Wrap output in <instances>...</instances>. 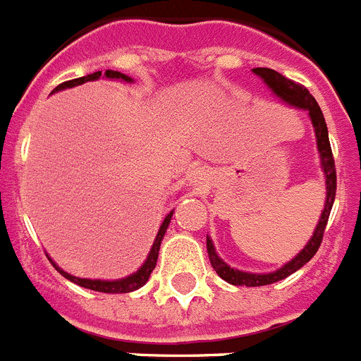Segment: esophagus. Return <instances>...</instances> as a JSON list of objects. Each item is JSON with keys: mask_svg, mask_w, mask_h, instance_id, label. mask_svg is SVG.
<instances>
[{"mask_svg": "<svg viewBox=\"0 0 361 361\" xmlns=\"http://www.w3.org/2000/svg\"><path fill=\"white\" fill-rule=\"evenodd\" d=\"M187 180L188 185H192V187H196L197 190H201L203 187H207L208 180H210V174H208V171L203 169V167H194V169H190L187 173Z\"/></svg>", "mask_w": 361, "mask_h": 361, "instance_id": "1", "label": "esophagus"}]
</instances>
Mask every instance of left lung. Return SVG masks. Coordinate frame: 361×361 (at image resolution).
<instances>
[{
  "label": "left lung",
  "mask_w": 361,
  "mask_h": 361,
  "mask_svg": "<svg viewBox=\"0 0 361 361\" xmlns=\"http://www.w3.org/2000/svg\"><path fill=\"white\" fill-rule=\"evenodd\" d=\"M252 73L257 74L258 78L267 85V89H271V92L276 97L283 101L288 106H294V109L305 110L308 114L310 121H312L313 131H315V140H317V151L319 158H321V169L324 173V181H326V201L324 208L321 212V217H319L317 226L313 230L312 238L306 242L305 247L292 258L290 262H287L285 265H281L279 269L272 272H245L238 271V269L230 267L226 262L222 260L221 257L215 251V245L212 242L210 237H207V251L208 258H210L212 267L215 269L219 276H221L224 281H228L230 285H237V287H264V285H271V283L281 281V279L288 278L290 274H294L295 271L302 267L305 264H308L313 258V255L317 252L319 245L322 242V235H324L326 224H328L329 212H331L333 203H335V192H336V173H335V160H333L331 146H329V137H328V126H326L324 116H322L321 106L317 104L315 97L308 92L302 85L292 82V80L285 78L283 74L276 73L274 69H267V67H257L252 69Z\"/></svg>",
  "instance_id": "left-lung-1"
}]
</instances>
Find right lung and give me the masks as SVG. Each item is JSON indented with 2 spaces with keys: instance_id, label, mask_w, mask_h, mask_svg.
Listing matches in <instances>:
<instances>
[{
  "instance_id": "obj_1",
  "label": "right lung",
  "mask_w": 361,
  "mask_h": 361,
  "mask_svg": "<svg viewBox=\"0 0 361 361\" xmlns=\"http://www.w3.org/2000/svg\"><path fill=\"white\" fill-rule=\"evenodd\" d=\"M101 74H103V78H106V80H119V82H124V83H133V78H130L128 74L119 73V71L106 69V71H104V73H101V71H96V73L87 74V76H82V78L69 80V82L60 83V85L56 87V89L53 90L51 94L60 92V90H66V89H73V87L82 85V83H85V82H96V80L101 78ZM173 214H174V210H171L169 214L165 215L164 222H161V224H160V230H158V233H157V238H154L153 245H151L149 255H147L146 262H144V264L140 265V267L137 269V271H135L133 274L126 276V278H121V279L78 278V276H73V274H69V272L63 271V269H60L59 265H56L55 262H53L51 258H49V255H46V257L49 258V262H51L53 267H55L56 271H59L60 274L63 276V278L69 279V281H73V283H76V285H80V287L89 288V290L104 292V294H128V292H133V290H137V288L144 287L147 279H149L151 272H153L154 265H157L158 251H160V244H161V240H164L165 231H167V228H169L171 219H173Z\"/></svg>"
}]
</instances>
